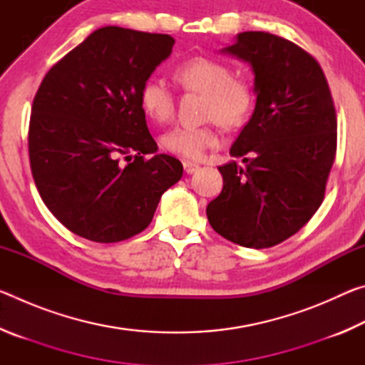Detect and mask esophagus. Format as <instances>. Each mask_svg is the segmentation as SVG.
Returning a JSON list of instances; mask_svg holds the SVG:
<instances>
[{"label": "esophagus", "mask_w": 365, "mask_h": 365, "mask_svg": "<svg viewBox=\"0 0 365 365\" xmlns=\"http://www.w3.org/2000/svg\"><path fill=\"white\" fill-rule=\"evenodd\" d=\"M183 169H185V172H187V174H195V172L200 169V165H197L196 163H191V160H185Z\"/></svg>", "instance_id": "obj_1"}]
</instances>
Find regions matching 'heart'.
Wrapping results in <instances>:
<instances>
[{"instance_id":"1","label":"heart","mask_w":365,"mask_h":365,"mask_svg":"<svg viewBox=\"0 0 365 365\" xmlns=\"http://www.w3.org/2000/svg\"><path fill=\"white\" fill-rule=\"evenodd\" d=\"M175 82L183 90L205 96L202 117L209 119L197 127H174L160 143L165 150L187 159H200L209 148L219 143L217 125L237 127L252 108V90L243 78L233 77L232 67L219 59L193 56L174 67ZM140 104L154 122L164 123L174 114V96L168 85L150 78L141 85Z\"/></svg>"}]
</instances>
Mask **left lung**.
<instances>
[{"instance_id": "obj_1", "label": "left lung", "mask_w": 365, "mask_h": 365, "mask_svg": "<svg viewBox=\"0 0 365 365\" xmlns=\"http://www.w3.org/2000/svg\"><path fill=\"white\" fill-rule=\"evenodd\" d=\"M250 63L256 108L220 165L224 188L207 205L215 232L245 248H270L322 205L336 153V114L322 67L293 41L243 32L222 49Z\"/></svg>"}]
</instances>
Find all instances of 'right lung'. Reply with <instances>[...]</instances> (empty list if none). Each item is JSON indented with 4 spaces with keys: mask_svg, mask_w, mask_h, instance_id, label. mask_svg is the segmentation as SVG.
I'll return each mask as SVG.
<instances>
[{
    "mask_svg": "<svg viewBox=\"0 0 365 365\" xmlns=\"http://www.w3.org/2000/svg\"><path fill=\"white\" fill-rule=\"evenodd\" d=\"M174 43L164 34L98 29L36 91L29 127L34 180L54 217L78 237L115 243L143 232L164 191L182 178L180 160L154 154L140 104L141 85Z\"/></svg>",
    "mask_w": 365,
    "mask_h": 365,
    "instance_id": "obj_1",
    "label": "right lung"
}]
</instances>
